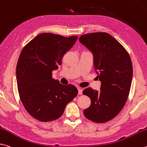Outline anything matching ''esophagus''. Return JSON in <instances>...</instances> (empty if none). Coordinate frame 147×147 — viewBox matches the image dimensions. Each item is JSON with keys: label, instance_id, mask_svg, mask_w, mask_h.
<instances>
[{"label": "esophagus", "instance_id": "esophagus-1", "mask_svg": "<svg viewBox=\"0 0 147 147\" xmlns=\"http://www.w3.org/2000/svg\"><path fill=\"white\" fill-rule=\"evenodd\" d=\"M78 94H82L83 90H82V88L78 87Z\"/></svg>", "mask_w": 147, "mask_h": 147}]
</instances>
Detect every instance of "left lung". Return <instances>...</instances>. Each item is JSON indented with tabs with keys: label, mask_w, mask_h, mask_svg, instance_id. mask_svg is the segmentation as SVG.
Instances as JSON below:
<instances>
[{
	"label": "left lung",
	"mask_w": 147,
	"mask_h": 147,
	"mask_svg": "<svg viewBox=\"0 0 147 147\" xmlns=\"http://www.w3.org/2000/svg\"><path fill=\"white\" fill-rule=\"evenodd\" d=\"M79 41L93 55L94 66L101 82L100 91L88 87L83 94L91 101L84 111L86 118L105 123L118 115L129 96L132 64L129 53L111 34L102 32L82 35Z\"/></svg>",
	"instance_id": "left-lung-1"
}]
</instances>
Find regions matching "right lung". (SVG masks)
Masks as SVG:
<instances>
[{"instance_id": "obj_1", "label": "right lung", "mask_w": 147, "mask_h": 147, "mask_svg": "<svg viewBox=\"0 0 147 147\" xmlns=\"http://www.w3.org/2000/svg\"><path fill=\"white\" fill-rule=\"evenodd\" d=\"M78 36L39 34L20 53L16 69L18 93L26 110L34 119L47 122L62 115L78 94L73 85H64L52 77Z\"/></svg>"}]
</instances>
